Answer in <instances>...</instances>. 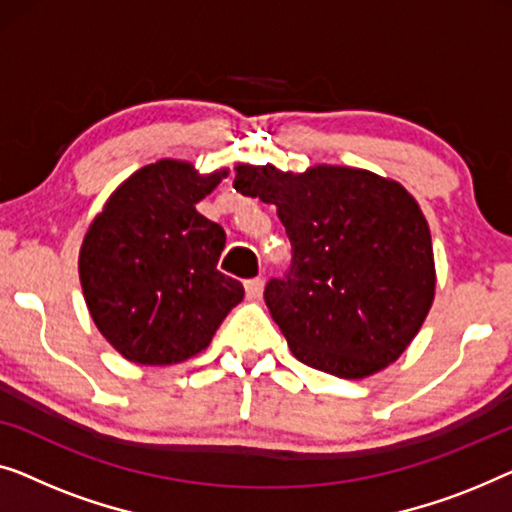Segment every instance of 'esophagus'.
I'll return each instance as SVG.
<instances>
[{"label": "esophagus", "instance_id": "esophagus-1", "mask_svg": "<svg viewBox=\"0 0 512 512\" xmlns=\"http://www.w3.org/2000/svg\"><path fill=\"white\" fill-rule=\"evenodd\" d=\"M243 287H246V297L248 299H257L259 294H262V287H264V280L262 278H250L243 283Z\"/></svg>", "mask_w": 512, "mask_h": 512}]
</instances>
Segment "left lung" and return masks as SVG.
I'll list each match as a JSON object with an SVG mask.
<instances>
[{
  "instance_id": "left-lung-1",
  "label": "left lung",
  "mask_w": 512,
  "mask_h": 512,
  "mask_svg": "<svg viewBox=\"0 0 512 512\" xmlns=\"http://www.w3.org/2000/svg\"><path fill=\"white\" fill-rule=\"evenodd\" d=\"M234 187L276 204L292 243L290 269L264 287L292 355L352 380L392 364L434 301V250L417 201L350 167L292 176L239 164Z\"/></svg>"
}]
</instances>
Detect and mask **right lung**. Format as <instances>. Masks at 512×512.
<instances>
[{
    "mask_svg": "<svg viewBox=\"0 0 512 512\" xmlns=\"http://www.w3.org/2000/svg\"><path fill=\"white\" fill-rule=\"evenodd\" d=\"M225 171L160 160L129 176L85 234L78 271L92 320L136 364H176L211 343L243 299L218 271L225 229L197 213Z\"/></svg>",
    "mask_w": 512,
    "mask_h": 512,
    "instance_id": "right-lung-1",
    "label": "right lung"
}]
</instances>
